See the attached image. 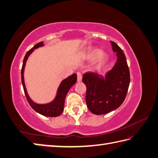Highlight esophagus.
Wrapping results in <instances>:
<instances>
[{
    "label": "esophagus",
    "mask_w": 158,
    "mask_h": 158,
    "mask_svg": "<svg viewBox=\"0 0 158 158\" xmlns=\"http://www.w3.org/2000/svg\"><path fill=\"white\" fill-rule=\"evenodd\" d=\"M77 81H81L82 79V75L81 73L80 72H77Z\"/></svg>",
    "instance_id": "34e87169"
}]
</instances>
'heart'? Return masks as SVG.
Listing matches in <instances>:
<instances>
[{
	"instance_id": "obj_1",
	"label": "heart",
	"mask_w": 158,
	"mask_h": 158,
	"mask_svg": "<svg viewBox=\"0 0 158 158\" xmlns=\"http://www.w3.org/2000/svg\"><path fill=\"white\" fill-rule=\"evenodd\" d=\"M95 57H97L94 61V66L96 67L101 66L107 60L106 54L103 52H101L98 49H93L85 55V57L87 59H92Z\"/></svg>"
}]
</instances>
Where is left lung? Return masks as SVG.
Wrapping results in <instances>:
<instances>
[{
    "label": "left lung",
    "instance_id": "1",
    "mask_svg": "<svg viewBox=\"0 0 158 158\" xmlns=\"http://www.w3.org/2000/svg\"><path fill=\"white\" fill-rule=\"evenodd\" d=\"M117 61L106 78L98 74L88 72L82 81L86 85L85 101L89 110L97 115L116 110L125 99L130 83V73L124 52L115 42L111 41Z\"/></svg>",
    "mask_w": 158,
    "mask_h": 158
}]
</instances>
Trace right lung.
<instances>
[{
	"label": "right lung",
	"instance_id": "right-lung-1",
	"mask_svg": "<svg viewBox=\"0 0 158 158\" xmlns=\"http://www.w3.org/2000/svg\"><path fill=\"white\" fill-rule=\"evenodd\" d=\"M44 45L43 42H40L38 44H35L32 48L28 51L25 56H24L23 66H22L21 69V79H22V83H23V89L24 91V94H25L26 98L27 101L29 102V105L35 111V112H38L39 114L44 115L45 116H50V117H56L60 116V114L63 112L64 110V101L65 98H66V94L68 92L70 89V88L75 84L77 81V75L76 74H73L71 76L69 77L68 78L65 79L61 81L60 85L59 86V88L57 89V93L55 97V100L52 101L51 103L48 104H43L40 105L37 104L31 99L29 98V95L27 94V89L25 85H24V67H25L26 61L27 60L28 57L29 55L31 54V52L34 51V49L38 48L40 46H42Z\"/></svg>",
	"mask_w": 158,
	"mask_h": 158
}]
</instances>
